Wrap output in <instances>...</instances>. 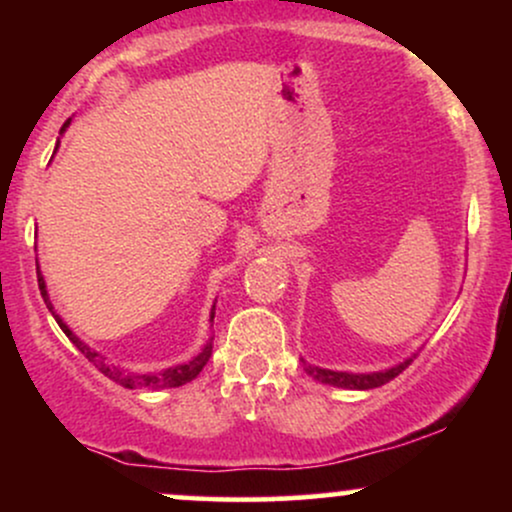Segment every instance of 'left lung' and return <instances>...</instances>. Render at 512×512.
I'll return each mask as SVG.
<instances>
[{
  "instance_id": "left-lung-1",
  "label": "left lung",
  "mask_w": 512,
  "mask_h": 512,
  "mask_svg": "<svg viewBox=\"0 0 512 512\" xmlns=\"http://www.w3.org/2000/svg\"><path fill=\"white\" fill-rule=\"evenodd\" d=\"M409 363H411V358L397 363V366H392V368L378 370V373H344V370H327V368H317V366H305V373H308L313 380H317V383L344 387V390H373V387H380V385L390 383L392 378H397V375L402 373Z\"/></svg>"
}]
</instances>
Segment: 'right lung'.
<instances>
[{
	"label": "right lung",
	"mask_w": 512,
	"mask_h": 512,
	"mask_svg": "<svg viewBox=\"0 0 512 512\" xmlns=\"http://www.w3.org/2000/svg\"><path fill=\"white\" fill-rule=\"evenodd\" d=\"M69 122H72V120L64 122L62 132L69 127ZM38 289H40V296H43V301H45V305H48L52 317L57 320V325L62 327V332L67 334L69 339H72V344L88 358V361L93 363V366L101 370L103 375H108V378L117 385L129 387V390H163V387H180V385L192 383V380H195L197 375L202 373V368L207 366V361L211 356V342L204 346V349L199 351V354L192 358V361L180 363V366H173V368H166V370H161V373H125V370H120L117 366H110V363H105V358L98 354V351H93L86 342H81V339L76 337L72 330H69L67 322H64L62 317L55 313V308H52L50 296H48V286H45V279H43V274H40V269H38ZM214 310H216V305L211 308V320H214Z\"/></svg>",
	"instance_id": "obj_1"
}]
</instances>
